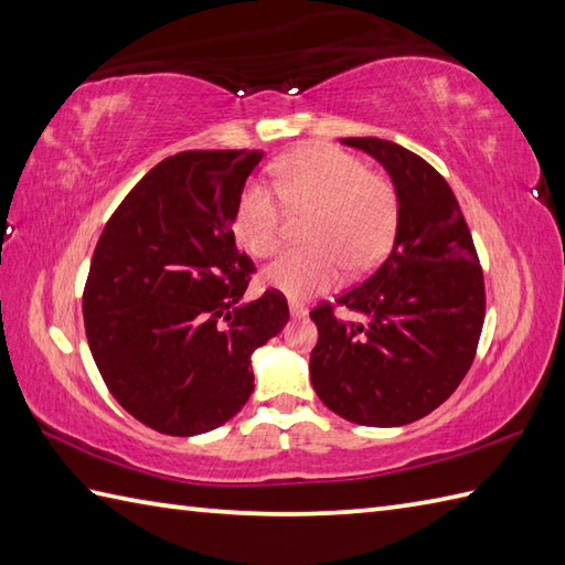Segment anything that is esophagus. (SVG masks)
I'll return each mask as SVG.
<instances>
[{
	"label": "esophagus",
	"instance_id": "1",
	"mask_svg": "<svg viewBox=\"0 0 565 565\" xmlns=\"http://www.w3.org/2000/svg\"><path fill=\"white\" fill-rule=\"evenodd\" d=\"M289 310H291L294 318H306L308 316V308L303 303H298V301H289Z\"/></svg>",
	"mask_w": 565,
	"mask_h": 565
}]
</instances>
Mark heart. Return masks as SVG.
Returning a JSON list of instances; mask_svg holds the SVG:
<instances>
[{"label":"heart","instance_id":"obj_1","mask_svg":"<svg viewBox=\"0 0 565 565\" xmlns=\"http://www.w3.org/2000/svg\"><path fill=\"white\" fill-rule=\"evenodd\" d=\"M274 182L291 213H310L306 249L286 252L262 274L264 286L308 298L350 274L374 269L398 231L401 201L391 179L332 146H310L274 164ZM235 235L249 255L271 257L284 239V209L267 184H249L235 209Z\"/></svg>","mask_w":565,"mask_h":565}]
</instances>
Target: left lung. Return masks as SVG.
Returning <instances> with one entry per match:
<instances>
[{
	"label": "left lung",
	"mask_w": 565,
	"mask_h": 565,
	"mask_svg": "<svg viewBox=\"0 0 565 565\" xmlns=\"http://www.w3.org/2000/svg\"><path fill=\"white\" fill-rule=\"evenodd\" d=\"M383 164L401 218L381 267L310 318L318 344L310 383L332 413L366 427H401L439 407L471 369L486 318L473 237L451 186L419 154L381 138H342Z\"/></svg>",
	"instance_id": "8db88e82"
}]
</instances>
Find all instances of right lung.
Returning a JSON list of instances; mask_svg holds the SVG:
<instances>
[{
  "label": "right lung",
  "mask_w": 565,
  "mask_h": 565,
  "mask_svg": "<svg viewBox=\"0 0 565 565\" xmlns=\"http://www.w3.org/2000/svg\"><path fill=\"white\" fill-rule=\"evenodd\" d=\"M262 150H186L154 164L106 223L82 296L84 330L118 405L194 437L255 391L252 352L289 322L279 291L243 303L252 259L233 221Z\"/></svg>",
  "instance_id": "1"
}]
</instances>
